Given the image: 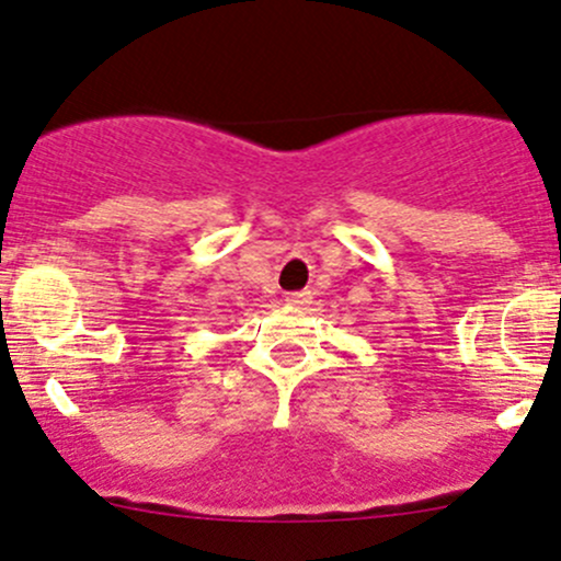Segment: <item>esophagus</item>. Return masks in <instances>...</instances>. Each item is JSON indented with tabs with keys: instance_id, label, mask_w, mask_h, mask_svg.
<instances>
[{
	"instance_id": "esophagus-1",
	"label": "esophagus",
	"mask_w": 561,
	"mask_h": 561,
	"mask_svg": "<svg viewBox=\"0 0 561 561\" xmlns=\"http://www.w3.org/2000/svg\"><path fill=\"white\" fill-rule=\"evenodd\" d=\"M285 300L290 306H309L311 304V290H295V293H287Z\"/></svg>"
}]
</instances>
